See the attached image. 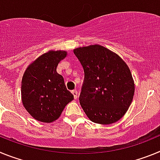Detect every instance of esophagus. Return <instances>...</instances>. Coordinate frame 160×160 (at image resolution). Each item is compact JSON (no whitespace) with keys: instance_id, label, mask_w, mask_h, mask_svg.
I'll return each instance as SVG.
<instances>
[{"instance_id":"34e87169","label":"esophagus","mask_w":160,"mask_h":160,"mask_svg":"<svg viewBox=\"0 0 160 160\" xmlns=\"http://www.w3.org/2000/svg\"><path fill=\"white\" fill-rule=\"evenodd\" d=\"M71 92H72V94H73L74 98H78V91H77V90H72Z\"/></svg>"}]
</instances>
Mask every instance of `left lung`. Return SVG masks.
Wrapping results in <instances>:
<instances>
[{"label": "left lung", "instance_id": "obj_1", "mask_svg": "<svg viewBox=\"0 0 160 160\" xmlns=\"http://www.w3.org/2000/svg\"><path fill=\"white\" fill-rule=\"evenodd\" d=\"M84 70L79 102L92 122L111 124L128 111L135 85L129 68L118 55L98 45L73 50Z\"/></svg>", "mask_w": 160, "mask_h": 160}]
</instances>
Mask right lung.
<instances>
[{
	"mask_svg": "<svg viewBox=\"0 0 160 160\" xmlns=\"http://www.w3.org/2000/svg\"><path fill=\"white\" fill-rule=\"evenodd\" d=\"M65 51H49L35 60L25 70L22 82V102L35 119L51 122L59 118L73 95L66 89L64 78L57 73Z\"/></svg>",
	"mask_w": 160,
	"mask_h": 160,
	"instance_id": "right-lung-1",
	"label": "right lung"
}]
</instances>
